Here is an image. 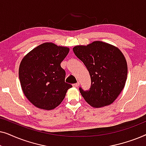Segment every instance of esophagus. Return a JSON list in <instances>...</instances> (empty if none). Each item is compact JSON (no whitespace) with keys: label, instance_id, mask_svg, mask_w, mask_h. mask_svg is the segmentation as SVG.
Returning a JSON list of instances; mask_svg holds the SVG:
<instances>
[{"label":"esophagus","instance_id":"esophagus-1","mask_svg":"<svg viewBox=\"0 0 146 146\" xmlns=\"http://www.w3.org/2000/svg\"><path fill=\"white\" fill-rule=\"evenodd\" d=\"M79 85H80V83L79 82H77V83H76V84H74L73 86L74 87H78Z\"/></svg>","mask_w":146,"mask_h":146}]
</instances>
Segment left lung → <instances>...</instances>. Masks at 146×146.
<instances>
[{
    "mask_svg": "<svg viewBox=\"0 0 146 146\" xmlns=\"http://www.w3.org/2000/svg\"><path fill=\"white\" fill-rule=\"evenodd\" d=\"M90 73L91 86L82 96L91 106L100 108L113 103L125 86L127 66L122 52L114 46L94 41L87 46L73 48Z\"/></svg>",
    "mask_w": 146,
    "mask_h": 146,
    "instance_id": "obj_1",
    "label": "left lung"
}]
</instances>
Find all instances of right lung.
I'll list each match as a JSON object with an SVG mask.
<instances>
[{
  "label": "right lung",
  "mask_w": 146,
  "mask_h": 146,
  "mask_svg": "<svg viewBox=\"0 0 146 146\" xmlns=\"http://www.w3.org/2000/svg\"><path fill=\"white\" fill-rule=\"evenodd\" d=\"M69 48L52 42L38 46L22 60L19 79L24 94L38 108L50 110L60 104L68 90L66 72L60 64Z\"/></svg>",
  "instance_id": "add662e5"
}]
</instances>
